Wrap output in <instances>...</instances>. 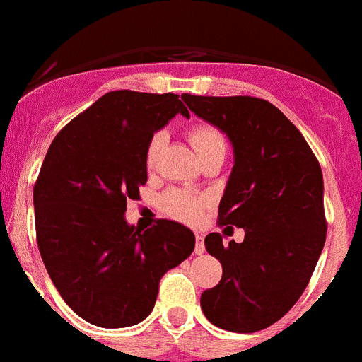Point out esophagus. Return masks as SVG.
Segmentation results:
<instances>
[{
	"label": "esophagus",
	"instance_id": "1",
	"mask_svg": "<svg viewBox=\"0 0 362 362\" xmlns=\"http://www.w3.org/2000/svg\"><path fill=\"white\" fill-rule=\"evenodd\" d=\"M194 252L198 254H204L205 252V245H204V235L202 233H196V247H194Z\"/></svg>",
	"mask_w": 362,
	"mask_h": 362
}]
</instances>
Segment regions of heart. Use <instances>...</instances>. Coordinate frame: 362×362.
Instances as JSON below:
<instances>
[{
  "label": "heart",
  "mask_w": 362,
  "mask_h": 362,
  "mask_svg": "<svg viewBox=\"0 0 362 362\" xmlns=\"http://www.w3.org/2000/svg\"><path fill=\"white\" fill-rule=\"evenodd\" d=\"M189 140L192 149L196 151V157H202L205 153L216 151V149H224L226 151V138L218 129L211 125H194L189 131ZM166 134L163 131L155 132L149 138L146 147V164L151 166L155 157H157L158 149L164 146ZM207 205V198L204 196L190 194L187 190H170L163 196V209L173 218L185 222H194Z\"/></svg>",
  "instance_id": "obj_1"
}]
</instances>
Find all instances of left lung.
<instances>
[{
	"label": "left lung",
	"instance_id": "8db88e82",
	"mask_svg": "<svg viewBox=\"0 0 362 362\" xmlns=\"http://www.w3.org/2000/svg\"><path fill=\"white\" fill-rule=\"evenodd\" d=\"M181 99L233 147L218 221L245 230L243 243L205 237L207 252L222 263V279L199 305L216 327L262 331L296 305L325 245L322 168L299 129L267 100Z\"/></svg>",
	"mask_w": 362,
	"mask_h": 362
}]
</instances>
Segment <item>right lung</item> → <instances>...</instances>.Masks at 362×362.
<instances>
[{
    "label": "right lung",
    "instance_id": "right-lung-1",
    "mask_svg": "<svg viewBox=\"0 0 362 362\" xmlns=\"http://www.w3.org/2000/svg\"><path fill=\"white\" fill-rule=\"evenodd\" d=\"M181 114L179 95L110 91L54 138L33 189L40 258L66 305L97 327L144 322L158 282L194 250V233L173 221L140 231L127 199L147 183L146 147Z\"/></svg>",
    "mask_w": 362,
    "mask_h": 362
}]
</instances>
